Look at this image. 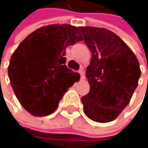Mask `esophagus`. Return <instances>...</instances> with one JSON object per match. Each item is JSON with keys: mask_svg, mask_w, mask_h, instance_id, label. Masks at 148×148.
I'll return each mask as SVG.
<instances>
[{"mask_svg": "<svg viewBox=\"0 0 148 148\" xmlns=\"http://www.w3.org/2000/svg\"><path fill=\"white\" fill-rule=\"evenodd\" d=\"M79 73L81 75V79H82V80H84L85 75H84V70H83V68H81V69L79 70Z\"/></svg>", "mask_w": 148, "mask_h": 148, "instance_id": "34e87169", "label": "esophagus"}]
</instances>
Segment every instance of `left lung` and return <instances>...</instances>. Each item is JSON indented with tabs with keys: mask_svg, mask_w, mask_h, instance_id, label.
<instances>
[{
	"mask_svg": "<svg viewBox=\"0 0 148 148\" xmlns=\"http://www.w3.org/2000/svg\"><path fill=\"white\" fill-rule=\"evenodd\" d=\"M91 52L86 70L90 92L82 98L84 113L97 123L111 122L128 106L141 75L132 50L112 31L81 26Z\"/></svg>",
	"mask_w": 148,
	"mask_h": 148,
	"instance_id": "left-lung-1",
	"label": "left lung"
}]
</instances>
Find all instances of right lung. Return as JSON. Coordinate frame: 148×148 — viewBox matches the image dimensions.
Returning <instances> with one entry per match:
<instances>
[{
  "label": "right lung",
  "instance_id": "add662e5",
  "mask_svg": "<svg viewBox=\"0 0 148 148\" xmlns=\"http://www.w3.org/2000/svg\"><path fill=\"white\" fill-rule=\"evenodd\" d=\"M82 40L79 28L49 25L30 34L12 54L8 75L16 99L32 115L52 114L80 75L68 69L66 49Z\"/></svg>",
  "mask_w": 148,
  "mask_h": 148
}]
</instances>
